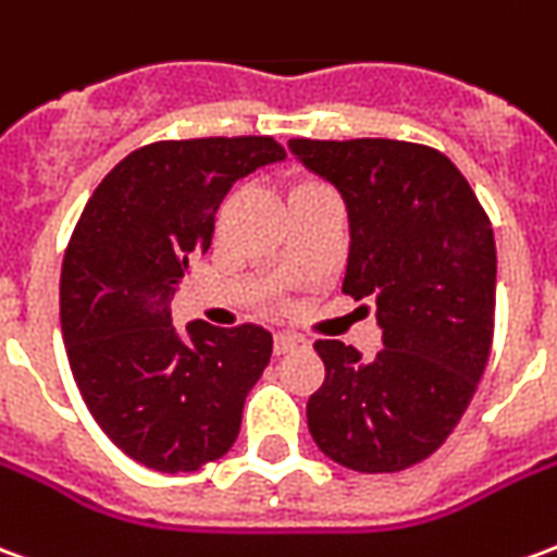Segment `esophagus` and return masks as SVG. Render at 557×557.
Segmentation results:
<instances>
[{
    "label": "esophagus",
    "mask_w": 557,
    "mask_h": 557,
    "mask_svg": "<svg viewBox=\"0 0 557 557\" xmlns=\"http://www.w3.org/2000/svg\"><path fill=\"white\" fill-rule=\"evenodd\" d=\"M304 339L298 337V334H289V331H280V334H274V351L277 355H286V351L298 349Z\"/></svg>",
    "instance_id": "esophagus-1"
}]
</instances>
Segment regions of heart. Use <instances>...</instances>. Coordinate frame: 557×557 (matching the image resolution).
Returning <instances> with one entry per match:
<instances>
[{
    "instance_id": "1",
    "label": "heart",
    "mask_w": 557,
    "mask_h": 557,
    "mask_svg": "<svg viewBox=\"0 0 557 557\" xmlns=\"http://www.w3.org/2000/svg\"><path fill=\"white\" fill-rule=\"evenodd\" d=\"M310 187H322V184H319V182H301L298 187H295V190H292V196L301 194V190H310Z\"/></svg>"
}]
</instances>
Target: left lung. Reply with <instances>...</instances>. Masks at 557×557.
I'll return each mask as SVG.
<instances>
[{"label":"left lung","instance_id":"obj_1","mask_svg":"<svg viewBox=\"0 0 557 557\" xmlns=\"http://www.w3.org/2000/svg\"><path fill=\"white\" fill-rule=\"evenodd\" d=\"M289 148L349 208L343 292L375 304L385 343L363 361L339 339H315L325 382L307 403V426L319 450L351 471H406L454 432L490 361V214L438 148L304 137Z\"/></svg>","mask_w":557,"mask_h":557}]
</instances>
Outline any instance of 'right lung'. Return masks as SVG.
Listing matches in <instances>:
<instances>
[{
	"mask_svg": "<svg viewBox=\"0 0 557 557\" xmlns=\"http://www.w3.org/2000/svg\"><path fill=\"white\" fill-rule=\"evenodd\" d=\"M283 158L274 137L160 139L119 160L79 214L59 286L67 361L91 418L139 466L196 471L238 438L271 334L194 322L182 339L170 304L232 184Z\"/></svg>",
	"mask_w": 557,
	"mask_h": 557,
	"instance_id": "1",
	"label": "right lung"
}]
</instances>
